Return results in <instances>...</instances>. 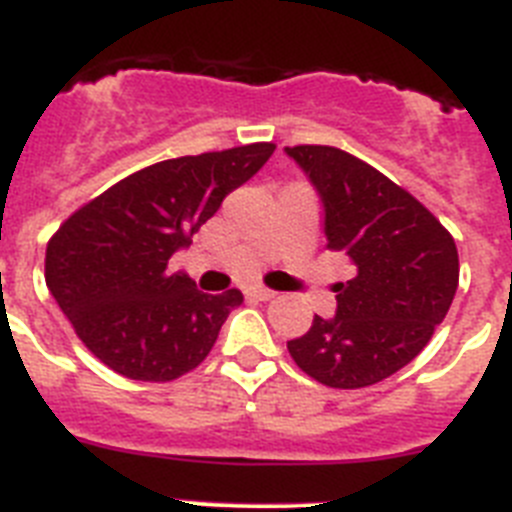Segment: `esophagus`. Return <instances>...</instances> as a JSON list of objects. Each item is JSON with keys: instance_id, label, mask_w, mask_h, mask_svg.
Returning <instances> with one entry per match:
<instances>
[{"instance_id": "1", "label": "esophagus", "mask_w": 512, "mask_h": 512, "mask_svg": "<svg viewBox=\"0 0 512 512\" xmlns=\"http://www.w3.org/2000/svg\"><path fill=\"white\" fill-rule=\"evenodd\" d=\"M244 293H247V296H250V299H255V301L275 299V291H270V288H262V286H250Z\"/></svg>"}]
</instances>
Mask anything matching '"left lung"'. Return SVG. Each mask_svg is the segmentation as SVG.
Instances as JSON below:
<instances>
[{
	"mask_svg": "<svg viewBox=\"0 0 512 512\" xmlns=\"http://www.w3.org/2000/svg\"><path fill=\"white\" fill-rule=\"evenodd\" d=\"M322 201L327 250L355 275L337 283L335 317L288 342L296 366L332 389L384 381L420 353L459 286L456 242L407 190L335 146H286Z\"/></svg>",
	"mask_w": 512,
	"mask_h": 512,
	"instance_id": "1",
	"label": "left lung"
}]
</instances>
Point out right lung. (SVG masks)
I'll use <instances>...</instances> for the list:
<instances>
[{"label": "right lung", "mask_w": 512, "mask_h": 512, "mask_svg": "<svg viewBox=\"0 0 512 512\" xmlns=\"http://www.w3.org/2000/svg\"><path fill=\"white\" fill-rule=\"evenodd\" d=\"M273 144L164 159L115 182L61 224L46 250V286L79 340L133 381H172L211 353L242 304L208 296L170 257L257 175Z\"/></svg>", "instance_id": "1"}]
</instances>
